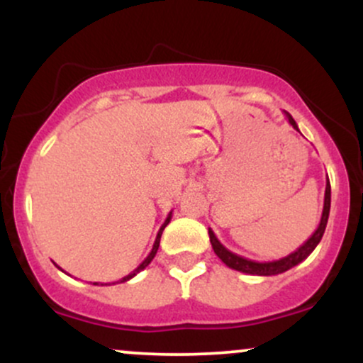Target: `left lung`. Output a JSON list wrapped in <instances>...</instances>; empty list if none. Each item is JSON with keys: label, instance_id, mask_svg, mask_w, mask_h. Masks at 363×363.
<instances>
[{"label": "left lung", "instance_id": "1", "mask_svg": "<svg viewBox=\"0 0 363 363\" xmlns=\"http://www.w3.org/2000/svg\"><path fill=\"white\" fill-rule=\"evenodd\" d=\"M285 116H286V119H289V123L291 124V128L297 129L298 131V126H297V123L294 121V118H291L289 112H285ZM329 208H331V186H329V179H328L326 191H324L323 215H320V222L318 225V228H315V232L301 245V247L297 249V251L290 252L289 256L281 257V259H277V261L259 262V261L247 259V257H242V256H239V254L228 251V249L225 247V245L220 242L218 239H216L215 232L211 230V228H208V235H210V242H211V247H213L215 254L225 262V264L228 266V268L235 269V272H240V273L257 274V277H273V274H280V273L289 272L290 268L297 266L298 262L307 259V257H309V254L314 251L315 247H318V244L320 242V239H323V235H324V230H326L328 218H329Z\"/></svg>", "mask_w": 363, "mask_h": 363}]
</instances>
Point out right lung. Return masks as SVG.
Returning a JSON list of instances; mask_svg holds the SVG:
<instances>
[{"mask_svg": "<svg viewBox=\"0 0 363 363\" xmlns=\"http://www.w3.org/2000/svg\"><path fill=\"white\" fill-rule=\"evenodd\" d=\"M170 218H172V211H170V213H169V216H167V218H165V222H164V225H162V227H160V230H158V234H157V239H155V242H153V247H152V251H150V254H148V256L147 257H145V261L143 262H141V264L138 266V268H136L135 269V272H131V273H129L128 274V277H124V278H121V283H123V281H128V280H131V278L133 277H136V274H138L140 272H143V269L145 268H147V266L150 264V262H152V259H153V257H155V254H157V251H158V245H160V237H162V232H164V228L165 227H167V225H169V222H170ZM57 268H60V266H57ZM61 269V268H60ZM118 281V283H119ZM94 285H99V283H94Z\"/></svg>", "mask_w": 363, "mask_h": 363, "instance_id": "1", "label": "right lung"}]
</instances>
